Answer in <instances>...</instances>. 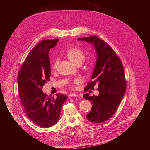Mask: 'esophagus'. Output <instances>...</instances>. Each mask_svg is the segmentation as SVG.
<instances>
[{"label":"esophagus","mask_w":150,"mask_h":150,"mask_svg":"<svg viewBox=\"0 0 150 150\" xmlns=\"http://www.w3.org/2000/svg\"><path fill=\"white\" fill-rule=\"evenodd\" d=\"M69 96L70 97H78V95L76 94H74V93H71L69 94Z\"/></svg>","instance_id":"34e87169"}]
</instances>
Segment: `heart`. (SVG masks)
I'll return each instance as SVG.
<instances>
[{"mask_svg":"<svg viewBox=\"0 0 150 150\" xmlns=\"http://www.w3.org/2000/svg\"><path fill=\"white\" fill-rule=\"evenodd\" d=\"M66 54L68 59L74 64L78 62L82 63L85 58V53L81 50L80 49L76 47H71L68 49L66 52ZM58 64V59H55L52 67L54 68H56ZM81 79L79 78H76L74 80V83L78 84L81 83Z\"/></svg>","mask_w":150,"mask_h":150,"instance_id":"b5f03b06","label":"heart"}]
</instances>
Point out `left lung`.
Returning a JSON list of instances; mask_svg holds the SVG:
<instances>
[{
    "instance_id": "1",
    "label": "left lung",
    "mask_w": 150,
    "mask_h": 150,
    "mask_svg": "<svg viewBox=\"0 0 150 150\" xmlns=\"http://www.w3.org/2000/svg\"><path fill=\"white\" fill-rule=\"evenodd\" d=\"M93 44L97 52V59L91 81L84 91L94 90L98 85L99 95L90 96L88 93L83 98L93 104L87 115V119L94 123H102L109 119L116 112L126 91V81L122 63L114 50L104 41L97 36L79 38Z\"/></svg>"
}]
</instances>
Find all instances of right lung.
<instances>
[{
	"mask_svg": "<svg viewBox=\"0 0 150 150\" xmlns=\"http://www.w3.org/2000/svg\"><path fill=\"white\" fill-rule=\"evenodd\" d=\"M59 39L40 41L28 53L18 75V95L27 117L36 125L50 127L59 120L68 96H48L42 91L51 75L49 52Z\"/></svg>",
	"mask_w": 150,
	"mask_h": 150,
	"instance_id": "obj_1",
	"label": "right lung"
}]
</instances>
